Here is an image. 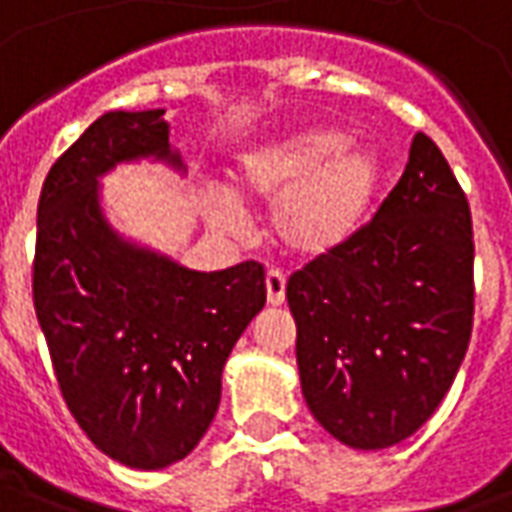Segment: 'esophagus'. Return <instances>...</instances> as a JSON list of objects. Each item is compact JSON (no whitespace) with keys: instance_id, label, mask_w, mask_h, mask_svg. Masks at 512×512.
<instances>
[{"instance_id":"1","label":"esophagus","mask_w":512,"mask_h":512,"mask_svg":"<svg viewBox=\"0 0 512 512\" xmlns=\"http://www.w3.org/2000/svg\"><path fill=\"white\" fill-rule=\"evenodd\" d=\"M266 296L271 307L285 304V277H282V271H268L266 274Z\"/></svg>"}]
</instances>
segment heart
<instances>
[{
    "mask_svg": "<svg viewBox=\"0 0 512 512\" xmlns=\"http://www.w3.org/2000/svg\"><path fill=\"white\" fill-rule=\"evenodd\" d=\"M381 186V161L367 147H345L334 128H307L249 150L230 169V191L246 205H273L271 235L285 255L323 260L362 230ZM211 219L238 227V208L213 197Z\"/></svg>",
    "mask_w": 512,
    "mask_h": 512,
    "instance_id": "obj_1",
    "label": "heart"
}]
</instances>
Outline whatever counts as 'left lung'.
Wrapping results in <instances>:
<instances>
[{"label": "left lung", "mask_w": 512, "mask_h": 512, "mask_svg": "<svg viewBox=\"0 0 512 512\" xmlns=\"http://www.w3.org/2000/svg\"><path fill=\"white\" fill-rule=\"evenodd\" d=\"M288 304L301 392L334 439L384 450L428 422L474 321L472 213L430 136L373 222L288 279Z\"/></svg>", "instance_id": "left-lung-1"}]
</instances>
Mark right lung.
<instances>
[{
    "label": "right lung",
    "instance_id": "1",
    "mask_svg": "<svg viewBox=\"0 0 512 512\" xmlns=\"http://www.w3.org/2000/svg\"><path fill=\"white\" fill-rule=\"evenodd\" d=\"M134 158L183 169L164 109L106 112L54 161L38 202L32 299L62 397L90 441L131 469H164L216 417L224 362L266 304V271L255 260L189 271L117 235L98 178Z\"/></svg>",
    "mask_w": 512,
    "mask_h": 512
}]
</instances>
